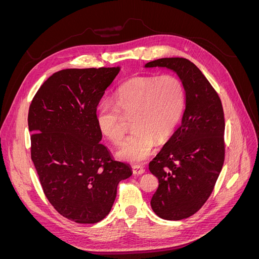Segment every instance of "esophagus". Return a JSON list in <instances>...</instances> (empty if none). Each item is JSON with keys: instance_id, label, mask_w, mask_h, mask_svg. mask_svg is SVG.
Segmentation results:
<instances>
[{"instance_id": "obj_1", "label": "esophagus", "mask_w": 259, "mask_h": 259, "mask_svg": "<svg viewBox=\"0 0 259 259\" xmlns=\"http://www.w3.org/2000/svg\"><path fill=\"white\" fill-rule=\"evenodd\" d=\"M133 173L135 175H142L145 173V168L140 165H134L133 166Z\"/></svg>"}]
</instances>
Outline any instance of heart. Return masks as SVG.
<instances>
[{"label":"heart","mask_w":259,"mask_h":259,"mask_svg":"<svg viewBox=\"0 0 259 259\" xmlns=\"http://www.w3.org/2000/svg\"><path fill=\"white\" fill-rule=\"evenodd\" d=\"M185 106L184 85L174 75L137 76L125 82L115 94V104L106 100L98 108L100 132L114 145L126 134V119L135 131L117 149L116 155L128 162H140L151 153L156 143L173 134Z\"/></svg>","instance_id":"1"}]
</instances>
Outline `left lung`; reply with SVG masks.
Here are the masks:
<instances>
[{
  "mask_svg": "<svg viewBox=\"0 0 259 259\" xmlns=\"http://www.w3.org/2000/svg\"><path fill=\"white\" fill-rule=\"evenodd\" d=\"M146 68L175 71L186 94L182 124L149 163L159 187L151 207L166 221L192 216L213 192L225 161V117L222 100L201 70L186 58H161Z\"/></svg>",
  "mask_w": 259,
  "mask_h": 259,
  "instance_id": "8db88e82",
  "label": "left lung"
}]
</instances>
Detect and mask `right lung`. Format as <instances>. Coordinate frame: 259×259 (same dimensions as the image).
<instances>
[{"label": "right lung", "mask_w": 259, "mask_h": 259, "mask_svg": "<svg viewBox=\"0 0 259 259\" xmlns=\"http://www.w3.org/2000/svg\"><path fill=\"white\" fill-rule=\"evenodd\" d=\"M120 67L65 69L46 80L28 113L31 159L60 215L95 224L110 211L117 185L132 175L99 142L97 106Z\"/></svg>", "instance_id": "1"}]
</instances>
